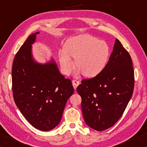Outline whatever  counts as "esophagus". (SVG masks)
<instances>
[{
	"instance_id": "34e87169",
	"label": "esophagus",
	"mask_w": 147,
	"mask_h": 147,
	"mask_svg": "<svg viewBox=\"0 0 147 147\" xmlns=\"http://www.w3.org/2000/svg\"><path fill=\"white\" fill-rule=\"evenodd\" d=\"M79 81H77V80H74L73 81H72V85H73L74 87V89H77V87H78V85H79Z\"/></svg>"
}]
</instances>
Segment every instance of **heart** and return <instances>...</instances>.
Segmentation results:
<instances>
[{"label": "heart", "mask_w": 147, "mask_h": 147, "mask_svg": "<svg viewBox=\"0 0 147 147\" xmlns=\"http://www.w3.org/2000/svg\"><path fill=\"white\" fill-rule=\"evenodd\" d=\"M64 50L60 52L59 60L65 75H69L74 68V62L70 56L75 58L76 67L86 77L99 75L109 57V48L106 43L88 35L70 39Z\"/></svg>", "instance_id": "1"}]
</instances>
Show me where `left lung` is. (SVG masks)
<instances>
[{"label":"left lung","instance_id":"8db88e82","mask_svg":"<svg viewBox=\"0 0 147 147\" xmlns=\"http://www.w3.org/2000/svg\"><path fill=\"white\" fill-rule=\"evenodd\" d=\"M134 72L130 55L118 39L107 64L99 75L84 79L77 88L86 124L103 131L122 117L132 97Z\"/></svg>","mask_w":147,"mask_h":147}]
</instances>
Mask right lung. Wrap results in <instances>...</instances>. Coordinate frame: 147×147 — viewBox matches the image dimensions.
<instances>
[{
	"label": "right lung",
	"mask_w": 147,
	"mask_h": 147,
	"mask_svg": "<svg viewBox=\"0 0 147 147\" xmlns=\"http://www.w3.org/2000/svg\"><path fill=\"white\" fill-rule=\"evenodd\" d=\"M38 34L29 36L15 55L12 90L15 104L29 124L48 131L60 123L74 88L71 80L60 74L53 61L42 65L33 60L31 44Z\"/></svg>",
	"instance_id": "1"
}]
</instances>
